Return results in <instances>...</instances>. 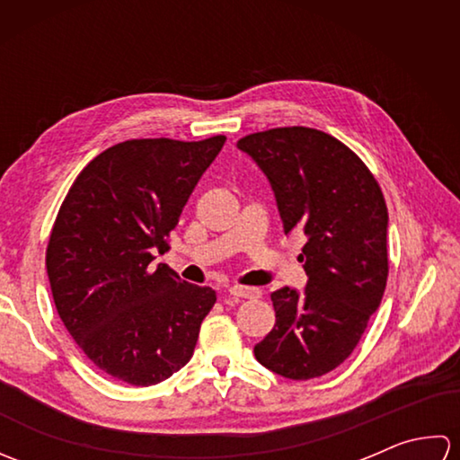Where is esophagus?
<instances>
[{
  "label": "esophagus",
  "instance_id": "esophagus-1",
  "mask_svg": "<svg viewBox=\"0 0 460 460\" xmlns=\"http://www.w3.org/2000/svg\"><path fill=\"white\" fill-rule=\"evenodd\" d=\"M229 295L233 298H251V300H257L261 298L262 292L255 287H231L229 288Z\"/></svg>",
  "mask_w": 460,
  "mask_h": 460
}]
</instances>
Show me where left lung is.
Here are the masks:
<instances>
[{
	"mask_svg": "<svg viewBox=\"0 0 460 460\" xmlns=\"http://www.w3.org/2000/svg\"><path fill=\"white\" fill-rule=\"evenodd\" d=\"M275 191L285 233L302 231L305 292H272L277 324L255 346L262 366L288 379L328 374L364 336L387 285V205L374 173L334 136L306 126L237 142Z\"/></svg>",
	"mask_w": 460,
	"mask_h": 460,
	"instance_id": "obj_1",
	"label": "left lung"
}]
</instances>
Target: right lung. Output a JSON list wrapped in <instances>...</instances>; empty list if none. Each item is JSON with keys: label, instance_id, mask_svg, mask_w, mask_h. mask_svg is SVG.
Returning a JSON list of instances; mask_svg holds the SVG:
<instances>
[{"label": "right lung", "instance_id": "right-lung-1", "mask_svg": "<svg viewBox=\"0 0 460 460\" xmlns=\"http://www.w3.org/2000/svg\"><path fill=\"white\" fill-rule=\"evenodd\" d=\"M225 140L116 144L84 165L57 213L45 252L57 312L84 356L124 384L155 385L188 364L217 300L152 261Z\"/></svg>", "mask_w": 460, "mask_h": 460}]
</instances>
